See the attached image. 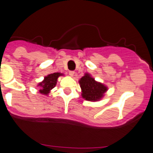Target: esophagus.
<instances>
[{"instance_id":"34e87169","label":"esophagus","mask_w":153,"mask_h":153,"mask_svg":"<svg viewBox=\"0 0 153 153\" xmlns=\"http://www.w3.org/2000/svg\"><path fill=\"white\" fill-rule=\"evenodd\" d=\"M74 74H75V72H74V71H69V75H70L71 77H73V75H74Z\"/></svg>"}]
</instances>
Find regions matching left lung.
I'll return each mask as SVG.
<instances>
[{
  "instance_id": "8db88e82",
  "label": "left lung",
  "mask_w": 153,
  "mask_h": 153,
  "mask_svg": "<svg viewBox=\"0 0 153 153\" xmlns=\"http://www.w3.org/2000/svg\"><path fill=\"white\" fill-rule=\"evenodd\" d=\"M79 83L82 90V98L88 101H99L108 90L107 86L97 82L89 73H85L79 80Z\"/></svg>"
}]
</instances>
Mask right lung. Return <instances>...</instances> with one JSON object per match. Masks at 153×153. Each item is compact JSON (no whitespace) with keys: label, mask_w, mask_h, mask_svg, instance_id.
<instances>
[{"label":"right lung","mask_w":153,"mask_h":153,"mask_svg":"<svg viewBox=\"0 0 153 153\" xmlns=\"http://www.w3.org/2000/svg\"><path fill=\"white\" fill-rule=\"evenodd\" d=\"M63 75V74L61 73H54L44 77V80L38 84V86L40 88V93L45 94V95H48L50 91L56 85L58 78Z\"/></svg>","instance_id":"obj_1"}]
</instances>
